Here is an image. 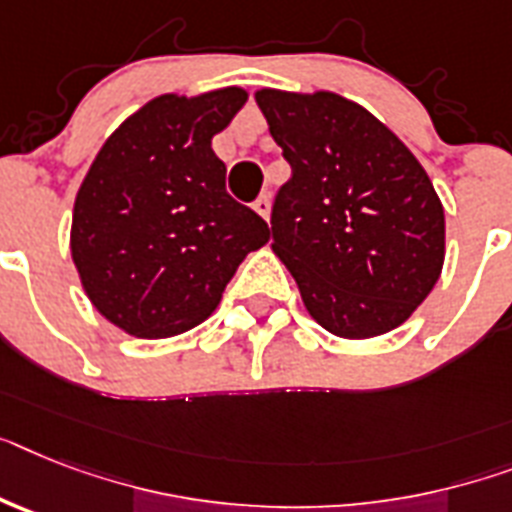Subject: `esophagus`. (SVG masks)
<instances>
[{
  "label": "esophagus",
  "mask_w": 512,
  "mask_h": 512,
  "mask_svg": "<svg viewBox=\"0 0 512 512\" xmlns=\"http://www.w3.org/2000/svg\"><path fill=\"white\" fill-rule=\"evenodd\" d=\"M253 209H256V214H259V217L269 219V214H272V198H269V193H261V196L256 198Z\"/></svg>",
  "instance_id": "34e87169"
}]
</instances>
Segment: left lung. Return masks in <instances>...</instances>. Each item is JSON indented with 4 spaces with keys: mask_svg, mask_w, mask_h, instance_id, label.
<instances>
[{
    "mask_svg": "<svg viewBox=\"0 0 512 512\" xmlns=\"http://www.w3.org/2000/svg\"><path fill=\"white\" fill-rule=\"evenodd\" d=\"M293 167L272 209V251L316 324L369 340L411 319L445 264V209L413 151L335 91L259 88Z\"/></svg>",
    "mask_w": 512,
    "mask_h": 512,
    "instance_id": "8db88e82",
    "label": "left lung"
}]
</instances>
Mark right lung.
<instances>
[{"instance_id": "right-lung-1", "label": "right lung", "mask_w": 512, "mask_h": 512, "mask_svg": "<svg viewBox=\"0 0 512 512\" xmlns=\"http://www.w3.org/2000/svg\"><path fill=\"white\" fill-rule=\"evenodd\" d=\"M246 101L240 86L156 96L88 167L70 253L88 301L122 332L162 340L209 319L240 261L272 238L227 196V167L211 149Z\"/></svg>"}]
</instances>
